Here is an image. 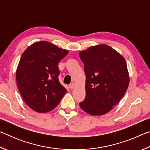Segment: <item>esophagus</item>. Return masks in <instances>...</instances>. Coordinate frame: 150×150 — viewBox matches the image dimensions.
Returning <instances> with one entry per match:
<instances>
[{
  "instance_id": "esophagus-1",
  "label": "esophagus",
  "mask_w": 150,
  "mask_h": 150,
  "mask_svg": "<svg viewBox=\"0 0 150 150\" xmlns=\"http://www.w3.org/2000/svg\"><path fill=\"white\" fill-rule=\"evenodd\" d=\"M69 88H71V89H72V88H74L75 87V83H71V84H70L69 85Z\"/></svg>"
}]
</instances>
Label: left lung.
<instances>
[{"mask_svg": "<svg viewBox=\"0 0 150 150\" xmlns=\"http://www.w3.org/2000/svg\"><path fill=\"white\" fill-rule=\"evenodd\" d=\"M79 55L86 75V96L81 108L93 116L108 113L128 89L130 77L125 59L106 44L93 45Z\"/></svg>", "mask_w": 150, "mask_h": 150, "instance_id": "obj_1", "label": "left lung"}]
</instances>
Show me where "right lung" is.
I'll return each instance as SVG.
<instances>
[{
    "label": "right lung",
    "mask_w": 150,
    "mask_h": 150,
    "mask_svg": "<svg viewBox=\"0 0 150 150\" xmlns=\"http://www.w3.org/2000/svg\"><path fill=\"white\" fill-rule=\"evenodd\" d=\"M68 52L52 43L40 41L22 54L16 69V83L24 102L33 110H52L67 93L58 79L57 65Z\"/></svg>",
    "instance_id": "add662e5"
}]
</instances>
